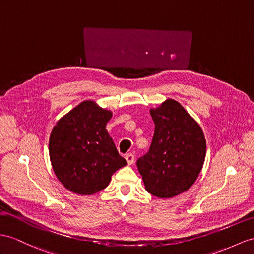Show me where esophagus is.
<instances>
[{"mask_svg":"<svg viewBox=\"0 0 254 254\" xmlns=\"http://www.w3.org/2000/svg\"><path fill=\"white\" fill-rule=\"evenodd\" d=\"M125 158H126V160H127L128 165H132V164L134 163V155H133V154H131V153L127 154Z\"/></svg>","mask_w":254,"mask_h":254,"instance_id":"1","label":"esophagus"}]
</instances>
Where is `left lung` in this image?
I'll return each instance as SVG.
<instances>
[{"instance_id":"obj_1","label":"left lung","mask_w":254,"mask_h":254,"mask_svg":"<svg viewBox=\"0 0 254 254\" xmlns=\"http://www.w3.org/2000/svg\"><path fill=\"white\" fill-rule=\"evenodd\" d=\"M150 113L155 131L137 167L148 193L170 198L196 181L205 162L206 139L198 123L176 100L168 99Z\"/></svg>"}]
</instances>
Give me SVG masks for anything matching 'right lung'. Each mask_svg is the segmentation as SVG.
<instances>
[{
	"label": "right lung",
	"instance_id": "add662e5",
	"mask_svg": "<svg viewBox=\"0 0 254 254\" xmlns=\"http://www.w3.org/2000/svg\"><path fill=\"white\" fill-rule=\"evenodd\" d=\"M112 112L87 100L56 124L49 137V157L64 187L79 195L106 189L127 162L116 150L106 126Z\"/></svg>",
	"mask_w": 254,
	"mask_h": 254
}]
</instances>
